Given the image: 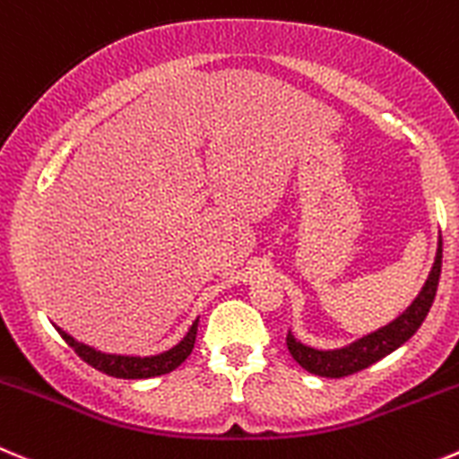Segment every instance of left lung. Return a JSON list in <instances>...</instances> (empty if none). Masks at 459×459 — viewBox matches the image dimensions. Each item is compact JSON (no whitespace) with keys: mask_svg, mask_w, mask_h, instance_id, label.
<instances>
[{"mask_svg":"<svg viewBox=\"0 0 459 459\" xmlns=\"http://www.w3.org/2000/svg\"><path fill=\"white\" fill-rule=\"evenodd\" d=\"M439 274H442V238H439L437 259H435L430 277L419 292V298L410 304L408 311L403 316L396 317L392 325L383 326V329L374 331V333L365 335L358 342L349 344L344 349H335V351H317V349L307 347V344L298 342L290 333L286 335V344L290 356L302 365L307 372L317 374V377L326 378H342L351 377L356 372H363L365 368L374 365L377 360L385 358L394 349H399L405 340L412 338L421 322L429 316L430 307L435 302V292L439 286Z\"/></svg>","mask_w":459,"mask_h":459,"instance_id":"obj_1","label":"left lung"}]
</instances>
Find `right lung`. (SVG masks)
<instances>
[{"label": "right lung", "mask_w": 459, "mask_h": 459, "mask_svg": "<svg viewBox=\"0 0 459 459\" xmlns=\"http://www.w3.org/2000/svg\"><path fill=\"white\" fill-rule=\"evenodd\" d=\"M195 331H198V322H194V326L189 329V333L185 335L180 344H176L169 351L160 353V356H112V353H101L96 349L87 347V344L78 342L72 335L65 333V331L58 329V333L63 335L65 342L78 353V356L85 360L87 365H91L99 372L108 374V377L115 378H151V377H161V374H169L182 365L189 358V353L194 351L195 344Z\"/></svg>", "instance_id": "add662e5"}]
</instances>
